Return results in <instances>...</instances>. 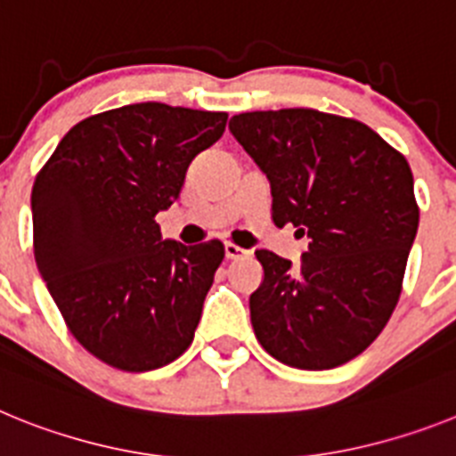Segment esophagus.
Masks as SVG:
<instances>
[{"mask_svg": "<svg viewBox=\"0 0 456 456\" xmlns=\"http://www.w3.org/2000/svg\"><path fill=\"white\" fill-rule=\"evenodd\" d=\"M224 251H225V257H228V260H237V257H244V256H247V253H248L247 248L237 247V244H231V241L225 244Z\"/></svg>", "mask_w": 456, "mask_h": 456, "instance_id": "esophagus-1", "label": "esophagus"}]
</instances>
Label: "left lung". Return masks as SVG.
Returning <instances> with one entry per match:
<instances>
[{"mask_svg": "<svg viewBox=\"0 0 456 456\" xmlns=\"http://www.w3.org/2000/svg\"><path fill=\"white\" fill-rule=\"evenodd\" d=\"M228 130L267 175L273 224L308 235L299 265L256 251V338L292 368L347 363L400 299L420 216L409 162L368 125L315 109L247 111Z\"/></svg>", "mask_w": 456, "mask_h": 456, "instance_id": "1", "label": "left lung"}]
</instances>
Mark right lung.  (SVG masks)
Listing matches in <instances>:
<instances>
[{
  "instance_id": "1",
  "label": "right lung",
  "mask_w": 456,
  "mask_h": 456,
  "mask_svg": "<svg viewBox=\"0 0 456 456\" xmlns=\"http://www.w3.org/2000/svg\"><path fill=\"white\" fill-rule=\"evenodd\" d=\"M228 114L139 102L68 132L31 191L34 256L84 349L125 372L171 363L191 345L224 244L164 240L157 212L221 139Z\"/></svg>"
}]
</instances>
